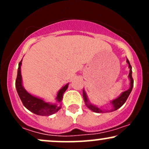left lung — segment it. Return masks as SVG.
Wrapping results in <instances>:
<instances>
[{
	"instance_id": "1",
	"label": "left lung",
	"mask_w": 149,
	"mask_h": 149,
	"mask_svg": "<svg viewBox=\"0 0 149 149\" xmlns=\"http://www.w3.org/2000/svg\"><path fill=\"white\" fill-rule=\"evenodd\" d=\"M127 63L128 64V66H129V68H130V73H129V75H128V77H129L130 80V88L128 89L127 90H126V91L123 92V93L121 94L118 97H117V98L115 99V100H113L111 102V103L112 107H113L111 110H108V111L102 110V109L97 107V106L93 105V104L90 103V102H89L88 99V96H87L85 90H83V99H84L85 105H86L87 107L90 109V110L95 113L111 112V111H116L117 109H118L119 108H120L125 104V102H126V100H127L128 97H129L130 94V92H132V88H133V85H134V80H133L132 77V66L130 64L129 60H128L127 59Z\"/></svg>"
}]
</instances>
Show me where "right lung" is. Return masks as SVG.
Listing matches in <instances>:
<instances>
[{
    "label": "right lung",
    "mask_w": 149,
    "mask_h": 149,
    "mask_svg": "<svg viewBox=\"0 0 149 149\" xmlns=\"http://www.w3.org/2000/svg\"><path fill=\"white\" fill-rule=\"evenodd\" d=\"M22 61V59L19 63L17 76L16 82H15V86H16L19 97L22 100L24 106L30 111L38 116H48L57 112L61 108L60 103L62 101L63 95L69 87V83L65 85L59 90L57 97H56V100H57L56 103L52 104L46 102L42 99L31 95L23 87L21 74Z\"/></svg>",
    "instance_id": "add662e5"
}]
</instances>
